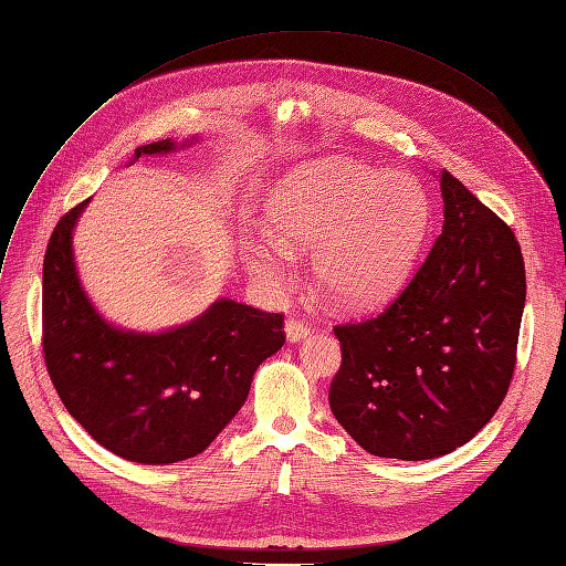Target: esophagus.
<instances>
[{
  "instance_id": "34e87169",
  "label": "esophagus",
  "mask_w": 566,
  "mask_h": 566,
  "mask_svg": "<svg viewBox=\"0 0 566 566\" xmlns=\"http://www.w3.org/2000/svg\"><path fill=\"white\" fill-rule=\"evenodd\" d=\"M308 329H311L308 323L302 321L300 316H287V321H285V335H287L290 342L304 339L308 335Z\"/></svg>"
}]
</instances>
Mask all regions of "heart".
I'll return each mask as SVG.
<instances>
[{
  "instance_id": "1",
  "label": "heart",
  "mask_w": 566,
  "mask_h": 566,
  "mask_svg": "<svg viewBox=\"0 0 566 566\" xmlns=\"http://www.w3.org/2000/svg\"><path fill=\"white\" fill-rule=\"evenodd\" d=\"M274 237L248 243L252 269L266 281L285 276L290 250L314 252L318 285L348 306H373L396 292L428 231L421 185L348 159L290 172L269 201Z\"/></svg>"
}]
</instances>
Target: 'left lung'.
I'll list each match as a JSON object with an SVG mask.
<instances>
[{
    "label": "left lung",
    "instance_id": "obj_1",
    "mask_svg": "<svg viewBox=\"0 0 566 566\" xmlns=\"http://www.w3.org/2000/svg\"><path fill=\"white\" fill-rule=\"evenodd\" d=\"M444 224L415 279L379 316L335 325L329 409L365 452L423 461L494 417L515 373L527 297L513 229L452 172Z\"/></svg>",
    "mask_w": 566,
    "mask_h": 566
}]
</instances>
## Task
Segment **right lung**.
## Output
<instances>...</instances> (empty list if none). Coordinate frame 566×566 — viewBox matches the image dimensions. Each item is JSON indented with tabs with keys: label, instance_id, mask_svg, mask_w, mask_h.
<instances>
[{
	"label": "right lung",
	"instance_id": "1",
	"mask_svg": "<svg viewBox=\"0 0 566 566\" xmlns=\"http://www.w3.org/2000/svg\"><path fill=\"white\" fill-rule=\"evenodd\" d=\"M175 149L172 140L140 154ZM88 201L55 224L44 255L42 346L67 412L105 450L135 463L201 454L248 398L262 360L285 344L283 314L220 300L203 316L159 335L116 329L76 279L72 229Z\"/></svg>",
	"mask_w": 566,
	"mask_h": 566
}]
</instances>
